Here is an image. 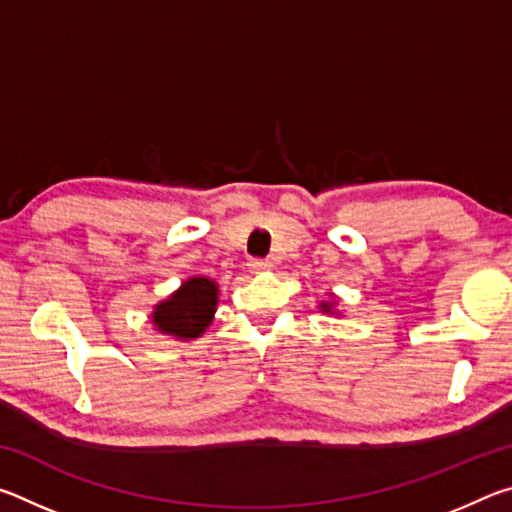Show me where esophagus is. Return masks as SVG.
Here are the masks:
<instances>
[{
    "label": "esophagus",
    "mask_w": 512,
    "mask_h": 512,
    "mask_svg": "<svg viewBox=\"0 0 512 512\" xmlns=\"http://www.w3.org/2000/svg\"><path fill=\"white\" fill-rule=\"evenodd\" d=\"M248 268L253 273H262V271H268V268H271V262H268V259H250Z\"/></svg>",
    "instance_id": "esophagus-1"
}]
</instances>
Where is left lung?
Listing matches in <instances>:
<instances>
[{
	"mask_svg": "<svg viewBox=\"0 0 512 512\" xmlns=\"http://www.w3.org/2000/svg\"><path fill=\"white\" fill-rule=\"evenodd\" d=\"M320 307H323V311H329V309H332V305H327V302H323V305H320Z\"/></svg>",
	"mask_w": 512,
	"mask_h": 512,
	"instance_id": "left-lung-1",
	"label": "left lung"
}]
</instances>
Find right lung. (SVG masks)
<instances>
[{"instance_id":"add662e5","label":"right lung","mask_w":512,"mask_h":512,"mask_svg":"<svg viewBox=\"0 0 512 512\" xmlns=\"http://www.w3.org/2000/svg\"><path fill=\"white\" fill-rule=\"evenodd\" d=\"M216 284L207 277H194L185 282L169 300L160 302L153 311V323L162 334L178 339H196L210 325L216 309Z\"/></svg>"}]
</instances>
